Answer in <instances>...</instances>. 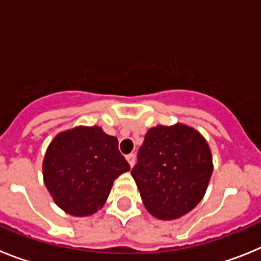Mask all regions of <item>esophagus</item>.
Returning a JSON list of instances; mask_svg holds the SVG:
<instances>
[{
    "label": "esophagus",
    "mask_w": 261,
    "mask_h": 261,
    "mask_svg": "<svg viewBox=\"0 0 261 261\" xmlns=\"http://www.w3.org/2000/svg\"><path fill=\"white\" fill-rule=\"evenodd\" d=\"M126 161H128V163L130 165V167H133L136 163V154L135 153H130L126 155Z\"/></svg>",
    "instance_id": "1"
}]
</instances>
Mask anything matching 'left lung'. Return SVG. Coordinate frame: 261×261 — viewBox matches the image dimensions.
<instances>
[{
    "instance_id": "8db88e82",
    "label": "left lung",
    "mask_w": 261,
    "mask_h": 261,
    "mask_svg": "<svg viewBox=\"0 0 261 261\" xmlns=\"http://www.w3.org/2000/svg\"><path fill=\"white\" fill-rule=\"evenodd\" d=\"M212 172L208 142L184 124L149 129L132 168L145 208L166 221L184 216L201 201Z\"/></svg>"
}]
</instances>
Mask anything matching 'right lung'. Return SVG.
Returning a JSON list of instances; mask_svg holds the SVG:
<instances>
[{
	"mask_svg": "<svg viewBox=\"0 0 261 261\" xmlns=\"http://www.w3.org/2000/svg\"><path fill=\"white\" fill-rule=\"evenodd\" d=\"M130 166L119 142L100 126H77L53 138L43 161L47 190L62 211L91 216L107 201L115 179Z\"/></svg>",
	"mask_w": 261,
	"mask_h": 261,
	"instance_id": "right-lung-1",
	"label": "right lung"
}]
</instances>
